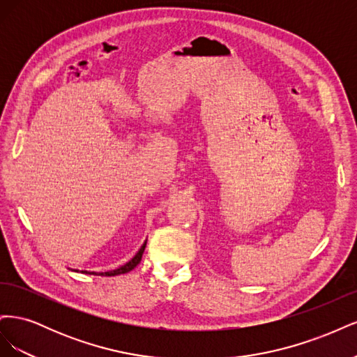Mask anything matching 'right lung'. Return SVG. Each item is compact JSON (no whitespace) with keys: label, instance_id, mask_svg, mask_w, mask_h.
I'll list each match as a JSON object with an SVG mask.
<instances>
[{"label":"right lung","instance_id":"obj_1","mask_svg":"<svg viewBox=\"0 0 357 357\" xmlns=\"http://www.w3.org/2000/svg\"><path fill=\"white\" fill-rule=\"evenodd\" d=\"M144 248H146V243L142 245V248L137 252V255L131 259V261L126 262L125 265L119 266L117 269H113V271H107V273H101L100 275H105V277H113V275H119V274H126L129 271H132V269L139 264V261H142L143 257V253H144Z\"/></svg>","mask_w":357,"mask_h":357}]
</instances>
